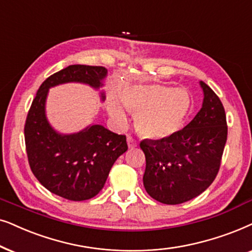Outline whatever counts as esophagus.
Returning a JSON list of instances; mask_svg holds the SVG:
<instances>
[{
  "instance_id": "obj_1",
  "label": "esophagus",
  "mask_w": 252,
  "mask_h": 252,
  "mask_svg": "<svg viewBox=\"0 0 252 252\" xmlns=\"http://www.w3.org/2000/svg\"><path fill=\"white\" fill-rule=\"evenodd\" d=\"M126 142H128V146L129 149H133V147L137 146V142L136 139H133L131 136H128V138H126Z\"/></svg>"
}]
</instances>
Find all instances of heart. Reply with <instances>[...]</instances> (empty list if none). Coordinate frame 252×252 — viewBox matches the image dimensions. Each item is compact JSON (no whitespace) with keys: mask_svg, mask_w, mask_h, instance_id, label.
<instances>
[{"mask_svg":"<svg viewBox=\"0 0 252 252\" xmlns=\"http://www.w3.org/2000/svg\"><path fill=\"white\" fill-rule=\"evenodd\" d=\"M119 98L110 94L107 110L117 124L128 120L123 105L136 115V128L151 139H166L181 131L193 109L192 96L187 90L163 84H136L124 87ZM124 105H122V103Z\"/></svg>","mask_w":252,"mask_h":252,"instance_id":"obj_1","label":"heart"}]
</instances>
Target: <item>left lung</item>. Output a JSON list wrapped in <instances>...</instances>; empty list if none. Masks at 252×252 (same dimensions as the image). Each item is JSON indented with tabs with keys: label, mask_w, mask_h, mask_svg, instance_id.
Wrapping results in <instances>:
<instances>
[{
	"label": "left lung",
	"mask_w": 252,
	"mask_h": 252,
	"mask_svg": "<svg viewBox=\"0 0 252 252\" xmlns=\"http://www.w3.org/2000/svg\"><path fill=\"white\" fill-rule=\"evenodd\" d=\"M202 109L169 138L140 142L145 154L144 187L153 199L176 205L199 196L218 175L227 140L226 113L219 96L200 82Z\"/></svg>",
	"instance_id": "left-lung-1"
}]
</instances>
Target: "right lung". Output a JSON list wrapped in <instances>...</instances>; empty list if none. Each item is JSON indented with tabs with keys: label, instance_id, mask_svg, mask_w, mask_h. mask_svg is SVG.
<instances>
[{
	"label": "right lung",
	"instance_id": "right-lung-1",
	"mask_svg": "<svg viewBox=\"0 0 252 252\" xmlns=\"http://www.w3.org/2000/svg\"><path fill=\"white\" fill-rule=\"evenodd\" d=\"M107 75L103 66L69 65L40 85L24 126L30 167L40 183L60 197L80 202L96 196L117 158L128 150L126 137L94 124L72 135L54 130L45 114L50 87L70 82L99 89ZM105 99V93H101Z\"/></svg>",
	"mask_w": 252,
	"mask_h": 252
}]
</instances>
